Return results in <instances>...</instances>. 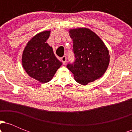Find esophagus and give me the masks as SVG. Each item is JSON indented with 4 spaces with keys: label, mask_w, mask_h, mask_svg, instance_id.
<instances>
[{
    "label": "esophagus",
    "mask_w": 132,
    "mask_h": 132,
    "mask_svg": "<svg viewBox=\"0 0 132 132\" xmlns=\"http://www.w3.org/2000/svg\"><path fill=\"white\" fill-rule=\"evenodd\" d=\"M61 61L64 64L66 63V61H67V57H66V56H64L61 57Z\"/></svg>",
    "instance_id": "obj_1"
}]
</instances>
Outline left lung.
<instances>
[{
	"label": "left lung",
	"instance_id": "left-lung-1",
	"mask_svg": "<svg viewBox=\"0 0 132 132\" xmlns=\"http://www.w3.org/2000/svg\"><path fill=\"white\" fill-rule=\"evenodd\" d=\"M73 42L75 61L67 68L77 82L87 85L101 78L109 64L110 56L105 44L94 32L86 28L69 30Z\"/></svg>",
	"mask_w": 132,
	"mask_h": 132
}]
</instances>
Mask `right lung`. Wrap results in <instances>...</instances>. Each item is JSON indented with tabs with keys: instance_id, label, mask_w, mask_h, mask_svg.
I'll return each instance as SVG.
<instances>
[{
	"instance_id": "add662e5",
	"label": "right lung",
	"mask_w": 132,
	"mask_h": 132,
	"mask_svg": "<svg viewBox=\"0 0 132 132\" xmlns=\"http://www.w3.org/2000/svg\"><path fill=\"white\" fill-rule=\"evenodd\" d=\"M50 31H44L34 36L27 43L22 54V66L31 78L42 83L52 79L62 65L54 55L52 47L46 43Z\"/></svg>"
}]
</instances>
